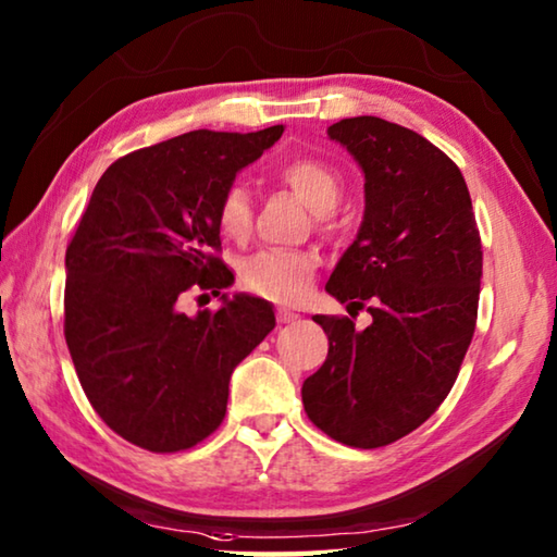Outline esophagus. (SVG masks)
Wrapping results in <instances>:
<instances>
[{
	"label": "esophagus",
	"instance_id": "obj_1",
	"mask_svg": "<svg viewBox=\"0 0 557 557\" xmlns=\"http://www.w3.org/2000/svg\"><path fill=\"white\" fill-rule=\"evenodd\" d=\"M299 319V313H295V311H289V309H277V321L280 323H295Z\"/></svg>",
	"mask_w": 557,
	"mask_h": 557
}]
</instances>
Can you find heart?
Masks as SVG:
<instances>
[{
    "mask_svg": "<svg viewBox=\"0 0 557 557\" xmlns=\"http://www.w3.org/2000/svg\"><path fill=\"white\" fill-rule=\"evenodd\" d=\"M282 185L307 201L313 214H323L338 207L343 197V180L331 165L317 158L289 160L277 173ZM216 224L221 234L231 240L248 238L252 228V205L248 191L234 185L224 191L216 209ZM319 268V256L311 250L265 248L258 250L240 265V285L258 297H265L277 305H295L307 295Z\"/></svg>",
    "mask_w": 557,
    "mask_h": 557,
    "instance_id": "heart-1",
    "label": "heart"
}]
</instances>
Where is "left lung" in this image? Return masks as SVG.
I'll list each match as a JSON object with an SVG mask.
<instances>
[{"instance_id": "obj_1", "label": "left lung", "mask_w": 557, "mask_h": 557, "mask_svg": "<svg viewBox=\"0 0 557 557\" xmlns=\"http://www.w3.org/2000/svg\"><path fill=\"white\" fill-rule=\"evenodd\" d=\"M326 134L366 173V214L326 292L372 323L313 317L329 356L301 401L333 441L380 448L419 429L458 377L478 321L480 231L458 165L417 131L356 116Z\"/></svg>"}]
</instances>
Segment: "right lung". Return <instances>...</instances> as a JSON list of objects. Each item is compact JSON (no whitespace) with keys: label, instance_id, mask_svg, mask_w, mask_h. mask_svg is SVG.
Instances as JSON below:
<instances>
[{"label":"right lung","instance_id":"1","mask_svg":"<svg viewBox=\"0 0 557 557\" xmlns=\"http://www.w3.org/2000/svg\"><path fill=\"white\" fill-rule=\"evenodd\" d=\"M282 131H189L119 158L89 197L65 252V341L89 404L138 448L177 453L214 433L231 372L275 329L265 299L221 295L234 275L216 209ZM189 290L222 307L189 318Z\"/></svg>","mask_w":557,"mask_h":557}]
</instances>
